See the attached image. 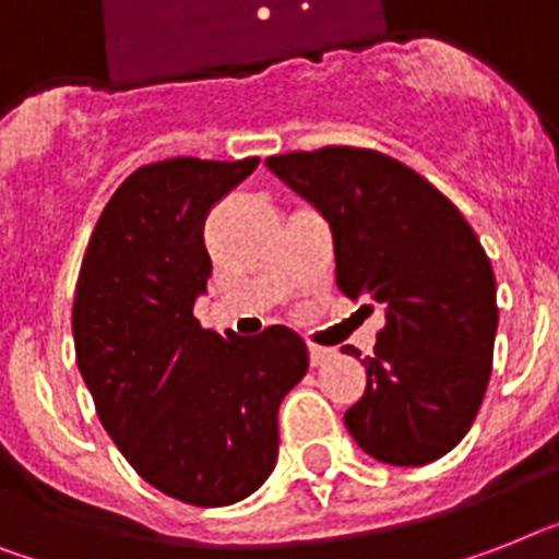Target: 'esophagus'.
I'll use <instances>...</instances> for the list:
<instances>
[{
	"label": "esophagus",
	"mask_w": 559,
	"mask_h": 559,
	"mask_svg": "<svg viewBox=\"0 0 559 559\" xmlns=\"http://www.w3.org/2000/svg\"><path fill=\"white\" fill-rule=\"evenodd\" d=\"M329 357H331L329 348H320V345H308V359H311L313 368L322 366V362H325Z\"/></svg>",
	"instance_id": "1"
}]
</instances>
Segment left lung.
I'll use <instances>...</instances> for the list:
<instances>
[{
	"mask_svg": "<svg viewBox=\"0 0 559 559\" xmlns=\"http://www.w3.org/2000/svg\"><path fill=\"white\" fill-rule=\"evenodd\" d=\"M265 165L329 219L340 290L385 311L345 426L380 463H435L468 435L491 377L497 283L477 234L428 179L371 147Z\"/></svg>",
	"mask_w": 559,
	"mask_h": 559,
	"instance_id": "1",
	"label": "left lung"
}]
</instances>
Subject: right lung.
Returning <instances> with one entry per match:
<instances>
[{"mask_svg": "<svg viewBox=\"0 0 559 559\" xmlns=\"http://www.w3.org/2000/svg\"><path fill=\"white\" fill-rule=\"evenodd\" d=\"M257 156H177L124 179L96 223L73 297V345L105 431L145 483L188 506L246 500L274 472L276 412L308 371L285 325L202 329L205 216Z\"/></svg>", "mask_w": 559, "mask_h": 559, "instance_id": "add662e5", "label": "right lung"}]
</instances>
